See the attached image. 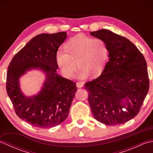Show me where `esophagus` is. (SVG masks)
<instances>
[{"instance_id": "obj_1", "label": "esophagus", "mask_w": 153, "mask_h": 153, "mask_svg": "<svg viewBox=\"0 0 153 153\" xmlns=\"http://www.w3.org/2000/svg\"><path fill=\"white\" fill-rule=\"evenodd\" d=\"M76 86L77 88H81V87H82L83 86V82H77Z\"/></svg>"}]
</instances>
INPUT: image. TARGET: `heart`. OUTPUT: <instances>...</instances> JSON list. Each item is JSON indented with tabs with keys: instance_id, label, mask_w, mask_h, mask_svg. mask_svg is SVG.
<instances>
[{
	"instance_id": "obj_1",
	"label": "heart",
	"mask_w": 153,
	"mask_h": 153,
	"mask_svg": "<svg viewBox=\"0 0 153 153\" xmlns=\"http://www.w3.org/2000/svg\"><path fill=\"white\" fill-rule=\"evenodd\" d=\"M66 51L58 50L56 62L62 73L70 77L76 69L77 77L85 79L91 74L98 77L105 70L109 57V48L106 42L101 38H95L85 35H77L67 42Z\"/></svg>"
}]
</instances>
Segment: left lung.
<instances>
[{
  "label": "left lung",
  "instance_id": "obj_1",
  "mask_svg": "<svg viewBox=\"0 0 153 153\" xmlns=\"http://www.w3.org/2000/svg\"><path fill=\"white\" fill-rule=\"evenodd\" d=\"M105 40L108 62L102 74L85 87L91 110L105 125L124 123L139 113L149 91L147 62L137 47L128 39L108 30L90 32Z\"/></svg>",
  "mask_w": 153,
  "mask_h": 153
}]
</instances>
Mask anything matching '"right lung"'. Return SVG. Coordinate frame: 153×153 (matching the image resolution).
I'll use <instances>...</instances> for the list:
<instances>
[{
  "instance_id": "1",
  "label": "right lung",
  "mask_w": 153,
  "mask_h": 153,
  "mask_svg": "<svg viewBox=\"0 0 153 153\" xmlns=\"http://www.w3.org/2000/svg\"><path fill=\"white\" fill-rule=\"evenodd\" d=\"M67 37L66 32L41 33L32 38L13 57L6 77V91L16 114L35 127L51 128L60 125L69 114L77 91L76 83L57 73L56 55ZM41 70L45 79L36 95L26 96L19 79L27 71Z\"/></svg>"
}]
</instances>
